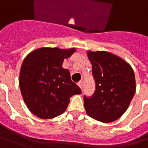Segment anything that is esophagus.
Returning <instances> with one entry per match:
<instances>
[{"label": "esophagus", "instance_id": "34e87169", "mask_svg": "<svg viewBox=\"0 0 148 148\" xmlns=\"http://www.w3.org/2000/svg\"><path fill=\"white\" fill-rule=\"evenodd\" d=\"M77 85H78V86H79L80 88L82 89V82H79L77 83Z\"/></svg>", "mask_w": 148, "mask_h": 148}]
</instances>
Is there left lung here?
<instances>
[{
	"instance_id": "8db88e82",
	"label": "left lung",
	"mask_w": 148,
	"mask_h": 148,
	"mask_svg": "<svg viewBox=\"0 0 148 148\" xmlns=\"http://www.w3.org/2000/svg\"><path fill=\"white\" fill-rule=\"evenodd\" d=\"M95 81L94 95L84 96L89 116L102 123L119 119L127 110L136 91L132 66L115 54L105 51H87Z\"/></svg>"
}]
</instances>
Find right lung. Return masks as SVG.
Here are the masks:
<instances>
[{
  "mask_svg": "<svg viewBox=\"0 0 148 148\" xmlns=\"http://www.w3.org/2000/svg\"><path fill=\"white\" fill-rule=\"evenodd\" d=\"M75 48H40L32 51L23 61L20 71V88L26 106L43 119L64 113L74 95L82 93L71 82L70 72L62 67L65 58Z\"/></svg>",
  "mask_w": 148,
  "mask_h": 148,
  "instance_id": "obj_1",
  "label": "right lung"
}]
</instances>
